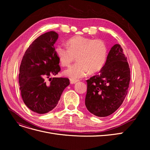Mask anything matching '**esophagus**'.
Returning a JSON list of instances; mask_svg holds the SVG:
<instances>
[{"label": "esophagus", "mask_w": 150, "mask_h": 150, "mask_svg": "<svg viewBox=\"0 0 150 150\" xmlns=\"http://www.w3.org/2000/svg\"><path fill=\"white\" fill-rule=\"evenodd\" d=\"M78 81V80H74V79H72V78H71V79H70V84H74V83H76Z\"/></svg>", "instance_id": "obj_1"}]
</instances>
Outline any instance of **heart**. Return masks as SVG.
Segmentation results:
<instances>
[{
  "label": "heart",
  "mask_w": 150,
  "mask_h": 150,
  "mask_svg": "<svg viewBox=\"0 0 150 150\" xmlns=\"http://www.w3.org/2000/svg\"><path fill=\"white\" fill-rule=\"evenodd\" d=\"M67 47L59 44L55 53L62 66H69L76 56L77 62L64 71V74L72 79H78L87 75L89 71L96 72L104 66L108 57V47L101 39L83 36L69 39Z\"/></svg>",
  "instance_id": "1"
}]
</instances>
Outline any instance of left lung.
Masks as SVG:
<instances>
[{"label":"left lung","mask_w":150,"mask_h":150,"mask_svg":"<svg viewBox=\"0 0 150 150\" xmlns=\"http://www.w3.org/2000/svg\"><path fill=\"white\" fill-rule=\"evenodd\" d=\"M130 79L127 58L120 45L115 44L99 74L86 80L85 105L88 111L100 117L113 114L127 95Z\"/></svg>","instance_id":"obj_1"}]
</instances>
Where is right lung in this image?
Wrapping results in <instances>:
<instances>
[{
    "label": "right lung",
    "mask_w": 150,
    "mask_h": 150,
    "mask_svg": "<svg viewBox=\"0 0 150 150\" xmlns=\"http://www.w3.org/2000/svg\"><path fill=\"white\" fill-rule=\"evenodd\" d=\"M58 38L51 31L37 38L29 46L19 67L21 94L25 105L38 114L48 112L56 106L64 89L70 84L67 78H49L61 71L54 44Z\"/></svg>",
    "instance_id": "add662e5"
}]
</instances>
